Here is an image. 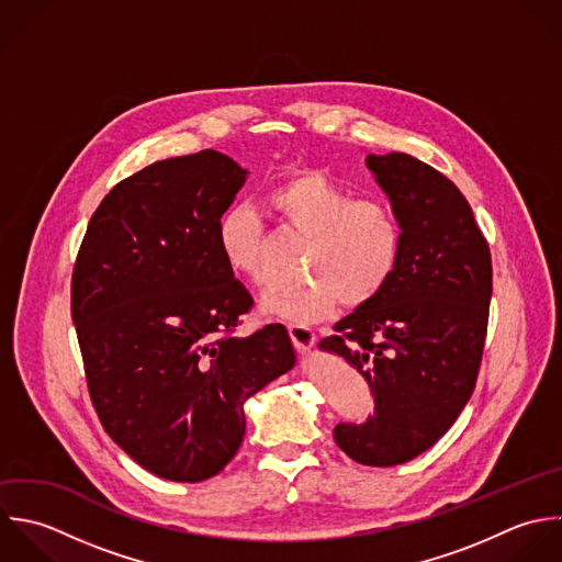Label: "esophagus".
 Listing matches in <instances>:
<instances>
[{"label":"esophagus","mask_w":562,"mask_h":562,"mask_svg":"<svg viewBox=\"0 0 562 562\" xmlns=\"http://www.w3.org/2000/svg\"><path fill=\"white\" fill-rule=\"evenodd\" d=\"M289 335L300 352H311V348L315 346V333L308 326L289 324Z\"/></svg>","instance_id":"34e87169"}]
</instances>
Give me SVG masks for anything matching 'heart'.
<instances>
[{"mask_svg": "<svg viewBox=\"0 0 562 562\" xmlns=\"http://www.w3.org/2000/svg\"><path fill=\"white\" fill-rule=\"evenodd\" d=\"M271 214L306 236L302 271L295 284H276L262 295V311L291 324H315L328 317L339 300L363 306L392 282L403 227L394 207L381 199H352L350 190L324 170H300L269 188ZM216 247L225 265L262 282L260 221L247 205H229L216 221Z\"/></svg>", "mask_w": 562, "mask_h": 562, "instance_id": "obj_1", "label": "heart"}]
</instances>
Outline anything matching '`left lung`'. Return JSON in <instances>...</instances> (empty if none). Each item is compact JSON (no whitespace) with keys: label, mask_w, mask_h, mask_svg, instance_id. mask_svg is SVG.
<instances>
[{"label":"left lung","mask_w":562,"mask_h":562,"mask_svg":"<svg viewBox=\"0 0 562 562\" xmlns=\"http://www.w3.org/2000/svg\"><path fill=\"white\" fill-rule=\"evenodd\" d=\"M403 227L387 289L319 348L361 372L374 396L363 425L339 423L337 447L366 467H396L434 447L469 403L493 295L491 249L460 188L407 155H368Z\"/></svg>","instance_id":"obj_1"}]
</instances>
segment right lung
Here are the masks:
<instances>
[{"label":"right lung","instance_id":"add662e5","mask_svg":"<svg viewBox=\"0 0 562 562\" xmlns=\"http://www.w3.org/2000/svg\"><path fill=\"white\" fill-rule=\"evenodd\" d=\"M245 179L212 148L146 166L102 199L71 273L93 409L170 482L221 473L243 442L245 401L295 366L282 324L234 335L254 300L216 247V221Z\"/></svg>","mask_w":562,"mask_h":562}]
</instances>
